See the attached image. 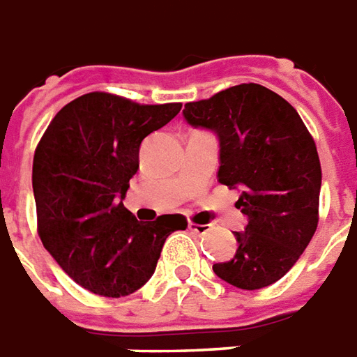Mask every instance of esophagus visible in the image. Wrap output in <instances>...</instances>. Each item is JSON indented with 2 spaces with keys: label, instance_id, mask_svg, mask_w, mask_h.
<instances>
[{
  "label": "esophagus",
  "instance_id": "esophagus-1",
  "mask_svg": "<svg viewBox=\"0 0 357 357\" xmlns=\"http://www.w3.org/2000/svg\"><path fill=\"white\" fill-rule=\"evenodd\" d=\"M188 229L196 234H206V232L211 231V225H198V223H188Z\"/></svg>",
  "mask_w": 357,
  "mask_h": 357
}]
</instances>
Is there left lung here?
I'll use <instances>...</instances> for the list:
<instances>
[{
  "instance_id": "1",
  "label": "left lung",
  "mask_w": 357,
  "mask_h": 357,
  "mask_svg": "<svg viewBox=\"0 0 357 357\" xmlns=\"http://www.w3.org/2000/svg\"><path fill=\"white\" fill-rule=\"evenodd\" d=\"M186 123L219 140V183L240 190L248 225L238 250L215 264L219 279L257 290L282 279L317 229L321 163L298 111L261 84H238L186 103Z\"/></svg>"
}]
</instances>
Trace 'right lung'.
<instances>
[{
  "instance_id": "obj_1",
  "label": "right lung",
  "mask_w": 357,
  "mask_h": 357,
  "mask_svg": "<svg viewBox=\"0 0 357 357\" xmlns=\"http://www.w3.org/2000/svg\"><path fill=\"white\" fill-rule=\"evenodd\" d=\"M181 107L84 93L53 117L38 144L32 165L38 234L63 271L93 294L119 298L142 288L167 236L186 229L183 215L144 223L123 206L140 144Z\"/></svg>"
}]
</instances>
